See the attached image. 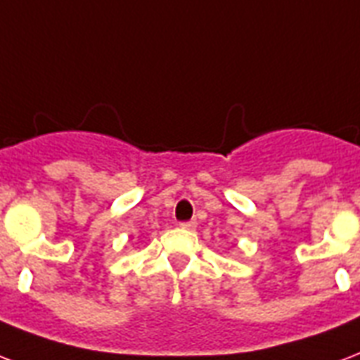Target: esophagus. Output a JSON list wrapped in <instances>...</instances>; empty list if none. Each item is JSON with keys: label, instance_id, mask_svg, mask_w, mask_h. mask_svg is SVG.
<instances>
[{"label": "esophagus", "instance_id": "34e87169", "mask_svg": "<svg viewBox=\"0 0 360 360\" xmlns=\"http://www.w3.org/2000/svg\"><path fill=\"white\" fill-rule=\"evenodd\" d=\"M179 229L183 230H194L196 229V221H188V223H181Z\"/></svg>", "mask_w": 360, "mask_h": 360}]
</instances>
